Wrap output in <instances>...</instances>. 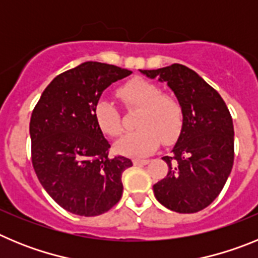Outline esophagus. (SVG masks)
<instances>
[{"mask_svg":"<svg viewBox=\"0 0 258 258\" xmlns=\"http://www.w3.org/2000/svg\"><path fill=\"white\" fill-rule=\"evenodd\" d=\"M149 163H150V160H147V159H142V160H140V159H136V160H133L134 165H147Z\"/></svg>","mask_w":258,"mask_h":258,"instance_id":"34e87169","label":"esophagus"}]
</instances>
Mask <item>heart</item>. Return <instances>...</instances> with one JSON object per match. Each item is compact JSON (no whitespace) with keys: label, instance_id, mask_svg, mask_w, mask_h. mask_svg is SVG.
I'll return each mask as SVG.
<instances>
[{"label":"heart","instance_id":"b5f03b06","mask_svg":"<svg viewBox=\"0 0 258 258\" xmlns=\"http://www.w3.org/2000/svg\"><path fill=\"white\" fill-rule=\"evenodd\" d=\"M127 109H140L136 118V132L126 134L116 145V151L129 156L151 154L160 143H170L179 136L183 124V111L179 102L164 94L155 84L142 79L127 81L117 90ZM95 122L104 134L118 137L122 133L118 109L107 99H99L93 108Z\"/></svg>","mask_w":258,"mask_h":258}]
</instances>
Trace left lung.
I'll use <instances>...</instances> for the list:
<instances>
[{
  "label": "left lung",
  "instance_id": "1",
  "mask_svg": "<svg viewBox=\"0 0 258 258\" xmlns=\"http://www.w3.org/2000/svg\"><path fill=\"white\" fill-rule=\"evenodd\" d=\"M168 84L183 111L179 138L164 156L168 174L154 184L157 202L178 213H195L220 195L234 164V125L217 90L195 71L174 64L141 70Z\"/></svg>",
  "mask_w": 258,
  "mask_h": 258
}]
</instances>
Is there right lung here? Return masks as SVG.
<instances>
[{
    "label": "right lung",
    "mask_w": 258,
    "mask_h": 258,
    "mask_svg": "<svg viewBox=\"0 0 258 258\" xmlns=\"http://www.w3.org/2000/svg\"><path fill=\"white\" fill-rule=\"evenodd\" d=\"M132 71L99 61L58 75L46 86L29 122L32 165L42 187L66 211L92 217L121 199V175L133 165L108 156L109 143L93 108L106 88Z\"/></svg>",
    "instance_id": "right-lung-1"
}]
</instances>
